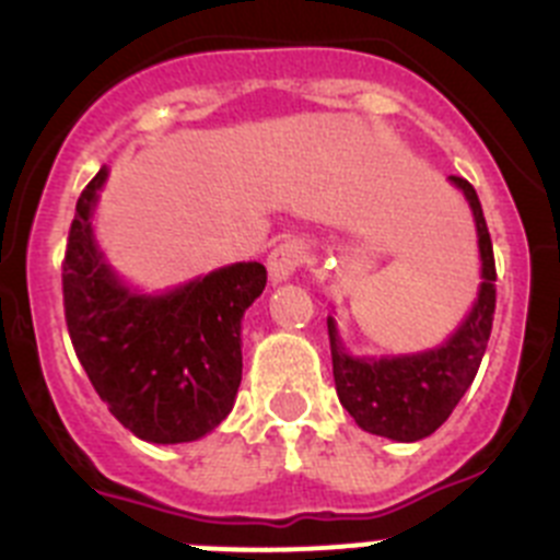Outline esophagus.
I'll return each instance as SVG.
<instances>
[{
    "instance_id": "esophagus-1",
    "label": "esophagus",
    "mask_w": 560,
    "mask_h": 560,
    "mask_svg": "<svg viewBox=\"0 0 560 560\" xmlns=\"http://www.w3.org/2000/svg\"><path fill=\"white\" fill-rule=\"evenodd\" d=\"M305 260H308V252H305L303 241L289 237V241L277 244L275 249L269 252V260H266V264H269L271 280H275V283H283V280H289Z\"/></svg>"
}]
</instances>
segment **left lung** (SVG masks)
<instances>
[{"label": "left lung", "mask_w": 560, "mask_h": 560, "mask_svg": "<svg viewBox=\"0 0 560 560\" xmlns=\"http://www.w3.org/2000/svg\"><path fill=\"white\" fill-rule=\"evenodd\" d=\"M465 192L477 219L479 255H482V285L471 314L443 348L393 359H359L345 353L328 319L334 381L341 407L353 415L364 432L412 443L440 429L454 412L465 389L471 387L488 339H491L493 311H497V260H493L491 232L485 224L477 190L463 176H452Z\"/></svg>", "instance_id": "left-lung-1"}]
</instances>
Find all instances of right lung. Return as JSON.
Wrapping results in <instances>:
<instances>
[{
  "label": "right lung",
  "instance_id": "obj_1",
  "mask_svg": "<svg viewBox=\"0 0 560 560\" xmlns=\"http://www.w3.org/2000/svg\"><path fill=\"white\" fill-rule=\"evenodd\" d=\"M106 167L83 187L63 252V316L108 412L148 443H190L230 415L241 387V316L266 289L264 264H235L162 296L114 280L92 241Z\"/></svg>",
  "mask_w": 560,
  "mask_h": 560
}]
</instances>
